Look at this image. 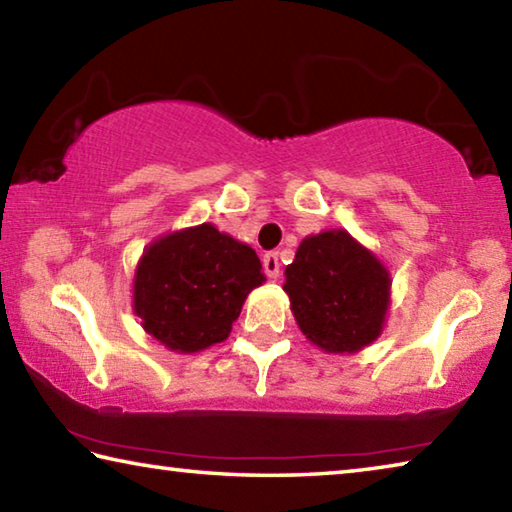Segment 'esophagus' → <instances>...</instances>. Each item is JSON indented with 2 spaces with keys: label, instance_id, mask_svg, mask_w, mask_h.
Here are the masks:
<instances>
[{
  "label": "esophagus",
  "instance_id": "obj_1",
  "mask_svg": "<svg viewBox=\"0 0 512 512\" xmlns=\"http://www.w3.org/2000/svg\"><path fill=\"white\" fill-rule=\"evenodd\" d=\"M262 264H264V273H266L268 277H273V280H275V277L280 275V257H277L275 250H271V253L264 255Z\"/></svg>",
  "mask_w": 512,
  "mask_h": 512
}]
</instances>
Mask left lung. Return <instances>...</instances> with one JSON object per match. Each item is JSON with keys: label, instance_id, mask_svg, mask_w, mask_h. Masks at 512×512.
Returning <instances> with one entry per match:
<instances>
[{"label": "left lung", "instance_id": "obj_1", "mask_svg": "<svg viewBox=\"0 0 512 512\" xmlns=\"http://www.w3.org/2000/svg\"><path fill=\"white\" fill-rule=\"evenodd\" d=\"M284 291L302 334L327 352H357L381 332L388 309L386 268L345 230L302 241Z\"/></svg>", "mask_w": 512, "mask_h": 512}]
</instances>
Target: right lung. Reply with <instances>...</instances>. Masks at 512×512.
Masks as SVG:
<instances>
[{"label": "right lung", "instance_id": "add662e5", "mask_svg": "<svg viewBox=\"0 0 512 512\" xmlns=\"http://www.w3.org/2000/svg\"><path fill=\"white\" fill-rule=\"evenodd\" d=\"M264 280L253 248L203 223L146 250L135 273V314L169 350L198 352L228 339L246 296Z\"/></svg>", "mask_w": 512, "mask_h": 512}]
</instances>
